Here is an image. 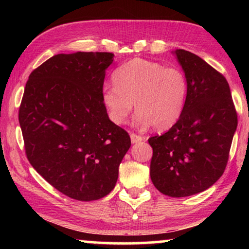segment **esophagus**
<instances>
[{
  "instance_id": "esophagus-1",
  "label": "esophagus",
  "mask_w": 249,
  "mask_h": 249,
  "mask_svg": "<svg viewBox=\"0 0 249 249\" xmlns=\"http://www.w3.org/2000/svg\"><path fill=\"white\" fill-rule=\"evenodd\" d=\"M145 138L142 136H140V135L137 134H134V133H130V141H132L133 144H136V142H140L142 141H144Z\"/></svg>"
}]
</instances>
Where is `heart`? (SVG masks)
Masks as SVG:
<instances>
[{"label": "heart", "instance_id": "heart-1", "mask_svg": "<svg viewBox=\"0 0 249 249\" xmlns=\"http://www.w3.org/2000/svg\"><path fill=\"white\" fill-rule=\"evenodd\" d=\"M115 87L103 90L102 102L109 120L124 124L133 109L136 123L165 129L179 120L187 102L188 82L178 67L135 58L113 73Z\"/></svg>", "mask_w": 249, "mask_h": 249}]
</instances>
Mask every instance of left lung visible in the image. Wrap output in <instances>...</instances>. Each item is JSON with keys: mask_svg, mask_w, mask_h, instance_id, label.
Wrapping results in <instances>:
<instances>
[{"mask_svg": "<svg viewBox=\"0 0 249 249\" xmlns=\"http://www.w3.org/2000/svg\"><path fill=\"white\" fill-rule=\"evenodd\" d=\"M176 54L187 78V102L176 124L148 142L154 185L163 195L182 197L206 190L223 175L237 113L224 75L190 52L177 49Z\"/></svg>", "mask_w": 249, "mask_h": 249, "instance_id": "left-lung-1", "label": "left lung"}]
</instances>
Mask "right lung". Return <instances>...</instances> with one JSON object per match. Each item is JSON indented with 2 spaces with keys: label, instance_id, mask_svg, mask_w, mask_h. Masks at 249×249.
<instances>
[{
  "label": "right lung",
  "instance_id": "obj_1",
  "mask_svg": "<svg viewBox=\"0 0 249 249\" xmlns=\"http://www.w3.org/2000/svg\"><path fill=\"white\" fill-rule=\"evenodd\" d=\"M112 53H59L32 71L18 109L28 161L62 195L107 196L130 147L128 133L102 102Z\"/></svg>",
  "mask_w": 249,
  "mask_h": 249
}]
</instances>
